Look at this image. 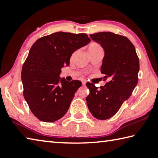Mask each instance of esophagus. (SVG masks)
<instances>
[{"label": "esophagus", "instance_id": "34e87169", "mask_svg": "<svg viewBox=\"0 0 158 158\" xmlns=\"http://www.w3.org/2000/svg\"><path fill=\"white\" fill-rule=\"evenodd\" d=\"M82 85H86V81H82Z\"/></svg>", "mask_w": 158, "mask_h": 158}]
</instances>
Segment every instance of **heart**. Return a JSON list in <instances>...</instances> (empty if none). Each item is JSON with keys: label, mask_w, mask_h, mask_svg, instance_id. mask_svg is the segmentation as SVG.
Returning a JSON list of instances; mask_svg holds the SVG:
<instances>
[{"label": "heart", "mask_w": 158, "mask_h": 158, "mask_svg": "<svg viewBox=\"0 0 158 158\" xmlns=\"http://www.w3.org/2000/svg\"><path fill=\"white\" fill-rule=\"evenodd\" d=\"M101 48V47L97 43H91L89 47V49H99Z\"/></svg>", "instance_id": "b5f03b06"}]
</instances>
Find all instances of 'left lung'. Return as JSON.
<instances>
[{
    "instance_id": "obj_1",
    "label": "left lung",
    "mask_w": 158,
    "mask_h": 158,
    "mask_svg": "<svg viewBox=\"0 0 158 158\" xmlns=\"http://www.w3.org/2000/svg\"><path fill=\"white\" fill-rule=\"evenodd\" d=\"M90 37L105 50L101 73L105 75L104 80L109 81L100 89L87 82L90 93L86 100L94 118L107 120L118 111L138 84L139 58L134 45L125 36L103 31Z\"/></svg>"
}]
</instances>
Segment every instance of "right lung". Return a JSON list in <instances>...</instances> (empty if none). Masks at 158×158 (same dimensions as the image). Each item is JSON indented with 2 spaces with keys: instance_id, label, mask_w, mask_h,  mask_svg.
<instances>
[{
  "instance_id": "obj_1",
  "label": "right lung",
  "mask_w": 158,
  "mask_h": 158,
  "mask_svg": "<svg viewBox=\"0 0 158 158\" xmlns=\"http://www.w3.org/2000/svg\"><path fill=\"white\" fill-rule=\"evenodd\" d=\"M90 41L86 34L58 31L40 38L31 46L21 79L24 98L38 120L53 123L66 114L82 82L60 78L61 69L69 66L76 50Z\"/></svg>"
}]
</instances>
